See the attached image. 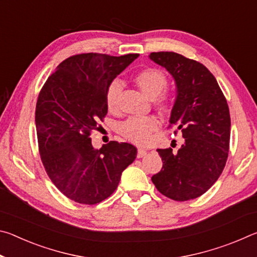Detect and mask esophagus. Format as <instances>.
I'll return each instance as SVG.
<instances>
[{
    "label": "esophagus",
    "instance_id": "1",
    "mask_svg": "<svg viewBox=\"0 0 257 257\" xmlns=\"http://www.w3.org/2000/svg\"><path fill=\"white\" fill-rule=\"evenodd\" d=\"M146 154H147V151H145L144 149H138V151H137V158L138 159L144 158Z\"/></svg>",
    "mask_w": 257,
    "mask_h": 257
}]
</instances>
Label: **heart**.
<instances>
[{
  "label": "heart",
  "instance_id": "heart-1",
  "mask_svg": "<svg viewBox=\"0 0 257 257\" xmlns=\"http://www.w3.org/2000/svg\"><path fill=\"white\" fill-rule=\"evenodd\" d=\"M134 81L147 96L153 98V103L161 112H169L175 103V96L165 88L168 77L158 68H145L134 76ZM121 84L112 81L105 93V104L108 112L116 113L119 110V95ZM159 129V121L154 116H132L119 125V133L127 141L137 145L147 144L152 135Z\"/></svg>",
  "mask_w": 257,
  "mask_h": 257
}]
</instances>
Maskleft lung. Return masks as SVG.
<instances>
[{"label": "left lung", "mask_w": 257, "mask_h": 257, "mask_svg": "<svg viewBox=\"0 0 257 257\" xmlns=\"http://www.w3.org/2000/svg\"><path fill=\"white\" fill-rule=\"evenodd\" d=\"M151 60L175 78L177 99L170 125L180 130L184 144L158 150L163 167L152 177L161 194L185 202L202 196L222 173L229 154L230 113L215 77L197 61L175 52H153Z\"/></svg>", "instance_id": "obj_1"}]
</instances>
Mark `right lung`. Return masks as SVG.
Instances as JSON below:
<instances>
[{
  "mask_svg": "<svg viewBox=\"0 0 257 257\" xmlns=\"http://www.w3.org/2000/svg\"><path fill=\"white\" fill-rule=\"evenodd\" d=\"M138 55H72L42 87L35 111L38 151L51 181L73 202L94 205L111 196L136 159L128 143L94 150L90 134L107 113V87Z\"/></svg>",
  "mask_w": 257,
  "mask_h": 257,
  "instance_id": "1",
  "label": "right lung"
}]
</instances>
